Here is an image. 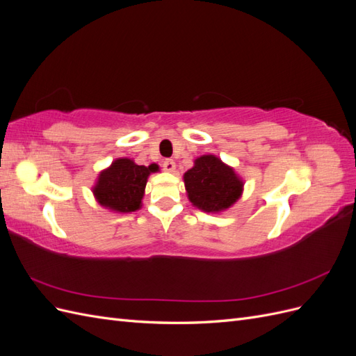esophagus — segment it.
<instances>
[{
    "label": "esophagus",
    "instance_id": "esophagus-1",
    "mask_svg": "<svg viewBox=\"0 0 356 356\" xmlns=\"http://www.w3.org/2000/svg\"><path fill=\"white\" fill-rule=\"evenodd\" d=\"M163 169H165L166 172H174V170L177 169L175 161L172 160V159H166V160L163 161Z\"/></svg>",
    "mask_w": 356,
    "mask_h": 356
}]
</instances>
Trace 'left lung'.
<instances>
[{
    "mask_svg": "<svg viewBox=\"0 0 356 356\" xmlns=\"http://www.w3.org/2000/svg\"><path fill=\"white\" fill-rule=\"evenodd\" d=\"M182 178L193 207L208 213H220L232 208L243 193V179L213 154L197 157L195 166Z\"/></svg>",
    "mask_w": 356,
    "mask_h": 356,
    "instance_id": "8db88e82",
    "label": "left lung"
}]
</instances>
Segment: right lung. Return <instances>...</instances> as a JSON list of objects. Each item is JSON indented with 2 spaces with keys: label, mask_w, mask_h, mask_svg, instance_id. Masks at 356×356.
<instances>
[{
  "label": "right lung",
  "mask_w": 356,
  "mask_h": 356,
  "mask_svg": "<svg viewBox=\"0 0 356 356\" xmlns=\"http://www.w3.org/2000/svg\"><path fill=\"white\" fill-rule=\"evenodd\" d=\"M156 163L136 165L132 159L118 157L99 172L92 193L102 208L118 213L141 209L148 177L159 172Z\"/></svg>",
  "instance_id": "1"
}]
</instances>
